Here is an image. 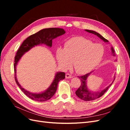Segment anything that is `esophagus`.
Instances as JSON below:
<instances>
[{"mask_svg": "<svg viewBox=\"0 0 130 130\" xmlns=\"http://www.w3.org/2000/svg\"><path fill=\"white\" fill-rule=\"evenodd\" d=\"M66 77L67 78H72V75L70 74L69 73H67L66 74Z\"/></svg>", "mask_w": 130, "mask_h": 130, "instance_id": "1", "label": "esophagus"}]
</instances>
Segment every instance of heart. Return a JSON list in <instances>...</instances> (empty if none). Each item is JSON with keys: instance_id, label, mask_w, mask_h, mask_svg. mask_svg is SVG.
I'll return each instance as SVG.
<instances>
[{"instance_id": "1", "label": "heart", "mask_w": 130, "mask_h": 130, "mask_svg": "<svg viewBox=\"0 0 130 130\" xmlns=\"http://www.w3.org/2000/svg\"><path fill=\"white\" fill-rule=\"evenodd\" d=\"M104 53L102 45L93 44L92 41L82 37H74L65 43L64 49H57L56 57L62 68H69L70 61H72L74 70L78 73L84 74L101 60Z\"/></svg>"}]
</instances>
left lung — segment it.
Listing matches in <instances>:
<instances>
[{"instance_id": "obj_1", "label": "left lung", "mask_w": 130, "mask_h": 130, "mask_svg": "<svg viewBox=\"0 0 130 130\" xmlns=\"http://www.w3.org/2000/svg\"><path fill=\"white\" fill-rule=\"evenodd\" d=\"M86 31L89 32V33H92L93 34H94L96 35L98 37H99L100 38H101L102 40H103L105 42H108V41L107 40H106L104 37L101 36V35L99 34H98V32H95V31H94L92 30H85ZM112 50V52L113 54V55H115V50H114L113 48L112 47L111 48ZM90 73L86 74L84 75H82L81 76H77L78 78H80L81 79V85L75 92L76 95L81 99L82 100H84L86 101H92L95 100L98 98H99L100 97L103 96L104 94L105 93V92L107 91L108 88L110 87V86L112 85V84L110 85L107 88H106L104 90H101L100 92H91L89 91L88 90L87 87H86V80H87V78L88 77Z\"/></svg>"}]
</instances>
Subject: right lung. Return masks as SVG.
I'll return each mask as SVG.
<instances>
[{
  "label": "right lung",
  "instance_id": "add662e5",
  "mask_svg": "<svg viewBox=\"0 0 130 130\" xmlns=\"http://www.w3.org/2000/svg\"><path fill=\"white\" fill-rule=\"evenodd\" d=\"M66 31L64 29L61 28H47L42 29L38 32L35 33L23 41L22 44L19 47L16 53V55L14 57V78L17 85L22 90L23 92L26 96L30 98V99L35 101L43 102L46 101L50 99L55 93L58 82L60 80H63L65 78V73L59 72L57 73L54 80L51 86L44 92L39 94H34L27 91L25 89L22 87V86L19 85L15 76V73H16V66L18 62L20 60L21 57L23 55L25 52L29 50L35 45H39L40 44H45L46 45L52 46V41L54 38L65 34Z\"/></svg>",
  "mask_w": 130,
  "mask_h": 130
}]
</instances>
